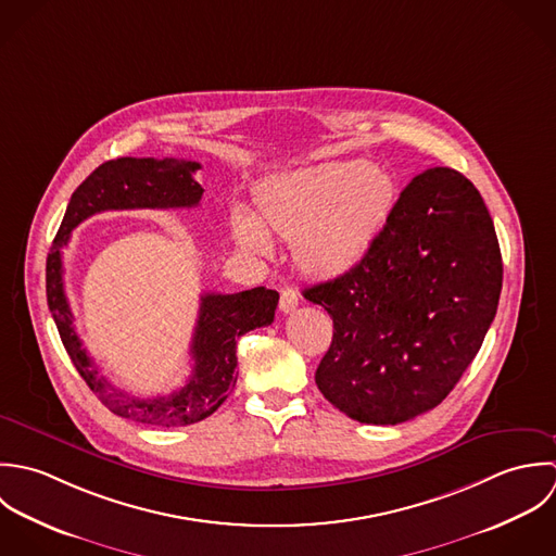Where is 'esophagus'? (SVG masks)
<instances>
[{"label": "esophagus", "instance_id": "1", "mask_svg": "<svg viewBox=\"0 0 556 556\" xmlns=\"http://www.w3.org/2000/svg\"><path fill=\"white\" fill-rule=\"evenodd\" d=\"M296 307H299V294H296L294 290H290V288L281 290V299H279V309H281L283 314H290V312H294Z\"/></svg>", "mask_w": 556, "mask_h": 556}]
</instances>
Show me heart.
Listing matches in <instances>:
<instances>
[{"mask_svg":"<svg viewBox=\"0 0 556 556\" xmlns=\"http://www.w3.org/2000/svg\"><path fill=\"white\" fill-rule=\"evenodd\" d=\"M397 200L395 178L369 163H325L270 176L257 187L255 217L236 208L229 229L240 249L268 257V233L292 240L299 268L331 279L354 270L384 231Z\"/></svg>","mask_w":556,"mask_h":556,"instance_id":"1","label":"heart"}]
</instances>
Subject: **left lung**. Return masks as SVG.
Instances as JSON below:
<instances>
[{"label":"left lung","mask_w":556,"mask_h":556,"mask_svg":"<svg viewBox=\"0 0 556 556\" xmlns=\"http://www.w3.org/2000/svg\"><path fill=\"white\" fill-rule=\"evenodd\" d=\"M501 288L498 238L475 185L448 167L415 176L369 255L303 292L333 318L318 389L361 424L432 410L479 352Z\"/></svg>","instance_id":"8db88e82"}]
</instances>
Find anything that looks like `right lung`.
<instances>
[{"label": "right lung", "mask_w": 556, "mask_h": 556, "mask_svg": "<svg viewBox=\"0 0 556 556\" xmlns=\"http://www.w3.org/2000/svg\"><path fill=\"white\" fill-rule=\"evenodd\" d=\"M200 167L198 161L185 159L122 156L103 163L73 193L47 255V303L73 365L113 415L154 428L191 426L211 417L222 406L238 374L236 341L275 320L279 294L262 286L236 294H204L191 341V378L172 395L139 397L115 389L101 376L75 333L73 312L64 292L62 247L68 244L71 231L79 223L105 211L198 206L204 189L195 182L193 174Z\"/></svg>", "instance_id": "obj_1"}]
</instances>
